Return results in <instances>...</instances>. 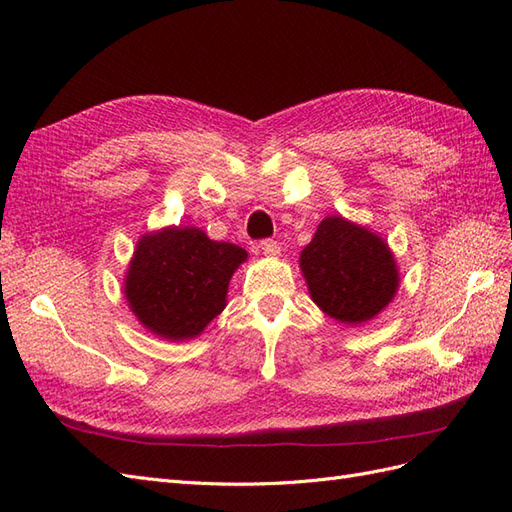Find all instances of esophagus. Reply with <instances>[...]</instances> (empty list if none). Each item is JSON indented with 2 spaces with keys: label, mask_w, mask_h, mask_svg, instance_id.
Listing matches in <instances>:
<instances>
[{
  "label": "esophagus",
  "mask_w": 512,
  "mask_h": 512,
  "mask_svg": "<svg viewBox=\"0 0 512 512\" xmlns=\"http://www.w3.org/2000/svg\"><path fill=\"white\" fill-rule=\"evenodd\" d=\"M259 248H261V253H264L266 257H277L281 253V246H279L277 240H261Z\"/></svg>",
  "instance_id": "obj_1"
}]
</instances>
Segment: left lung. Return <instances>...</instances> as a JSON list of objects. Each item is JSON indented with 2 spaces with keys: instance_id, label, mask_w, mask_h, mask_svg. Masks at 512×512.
Returning <instances> with one entry per match:
<instances>
[{
  "instance_id": "obj_1",
  "label": "left lung",
  "mask_w": 512,
  "mask_h": 512,
  "mask_svg": "<svg viewBox=\"0 0 512 512\" xmlns=\"http://www.w3.org/2000/svg\"><path fill=\"white\" fill-rule=\"evenodd\" d=\"M313 303L331 318L361 324L389 305L398 270L387 244L342 216L320 222L300 255Z\"/></svg>"
}]
</instances>
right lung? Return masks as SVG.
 <instances>
[{
	"instance_id": "1",
	"label": "right lung",
	"mask_w": 512,
	"mask_h": 512,
	"mask_svg": "<svg viewBox=\"0 0 512 512\" xmlns=\"http://www.w3.org/2000/svg\"><path fill=\"white\" fill-rule=\"evenodd\" d=\"M246 251L179 227L144 235L131 261L125 294L138 320L155 335L190 339L225 309V296Z\"/></svg>"
}]
</instances>
